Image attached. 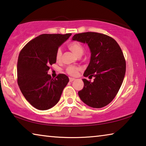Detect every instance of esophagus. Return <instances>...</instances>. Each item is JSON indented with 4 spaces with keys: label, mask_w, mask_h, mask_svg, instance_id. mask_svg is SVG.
<instances>
[{
    "label": "esophagus",
    "mask_w": 146,
    "mask_h": 146,
    "mask_svg": "<svg viewBox=\"0 0 146 146\" xmlns=\"http://www.w3.org/2000/svg\"><path fill=\"white\" fill-rule=\"evenodd\" d=\"M75 80V78H69V82H73Z\"/></svg>",
    "instance_id": "34e87169"
}]
</instances>
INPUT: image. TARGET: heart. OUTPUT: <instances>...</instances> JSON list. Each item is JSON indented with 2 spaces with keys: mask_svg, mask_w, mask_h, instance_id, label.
<instances>
[{
  "mask_svg": "<svg viewBox=\"0 0 146 146\" xmlns=\"http://www.w3.org/2000/svg\"><path fill=\"white\" fill-rule=\"evenodd\" d=\"M68 47L69 49L74 54H75L76 56H78L79 54H81L83 53V47L81 44H80L78 42H71L69 43L68 45ZM62 56V50L61 49H58L56 54V58L57 60H60ZM79 69L76 67L70 66L68 67L66 69L67 73H68L69 75L71 76H76L78 74Z\"/></svg>",
  "mask_w": 146,
  "mask_h": 146,
  "instance_id": "1",
  "label": "heart"
}]
</instances>
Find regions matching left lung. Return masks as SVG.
<instances>
[{"label":"left lung","instance_id":"8db88e82","mask_svg":"<svg viewBox=\"0 0 146 146\" xmlns=\"http://www.w3.org/2000/svg\"><path fill=\"white\" fill-rule=\"evenodd\" d=\"M72 40L88 46L91 56L83 75L94 77L92 82L83 78L84 87L78 92V96L90 107L106 106L116 96L125 74L126 63L121 48L111 37L98 32L77 34Z\"/></svg>","mask_w":146,"mask_h":146}]
</instances>
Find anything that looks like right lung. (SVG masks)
I'll use <instances>...</instances> for the list:
<instances>
[{
	"label": "right lung",
	"instance_id": "add662e5",
	"mask_svg": "<svg viewBox=\"0 0 146 146\" xmlns=\"http://www.w3.org/2000/svg\"><path fill=\"white\" fill-rule=\"evenodd\" d=\"M71 34H43L30 41L18 58L17 83L25 99L34 108L45 110L56 105L69 82L64 74L56 78L48 74L56 62V51Z\"/></svg>",
	"mask_w": 146,
	"mask_h": 146
}]
</instances>
